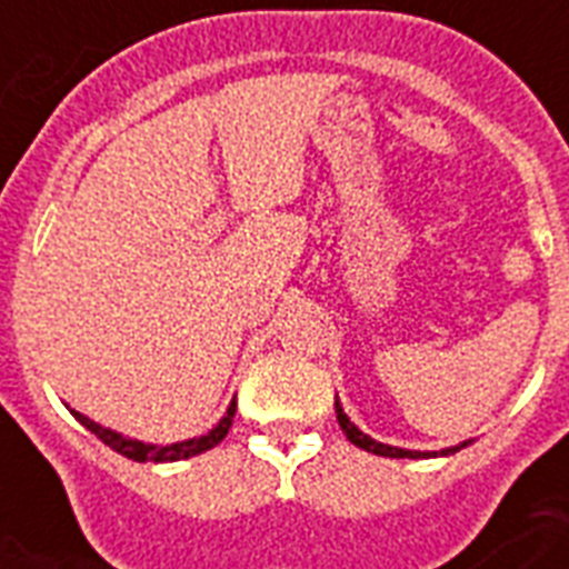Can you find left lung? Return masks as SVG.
<instances>
[{
	"instance_id": "1",
	"label": "left lung",
	"mask_w": 569,
	"mask_h": 569,
	"mask_svg": "<svg viewBox=\"0 0 569 569\" xmlns=\"http://www.w3.org/2000/svg\"><path fill=\"white\" fill-rule=\"evenodd\" d=\"M337 419H339V428H342V433H346L348 440L355 442L357 449H366L372 451V455H380V458H449V455H455V451L467 449L469 442L472 440H463L458 442V446H449V449H440V451H413V449H398V446H387V442H378L372 440L369 433H363L360 428H357L351 419L346 416V410H342V405H339V396H337Z\"/></svg>"
}]
</instances>
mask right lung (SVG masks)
<instances>
[{
	"label": "right lung",
	"instance_id": "right-lung-1",
	"mask_svg": "<svg viewBox=\"0 0 569 569\" xmlns=\"http://www.w3.org/2000/svg\"><path fill=\"white\" fill-rule=\"evenodd\" d=\"M70 413L79 419V422L88 428L91 433H97L109 449H114L118 455L129 460H138V463H171V460H189L194 455H203V451L214 449L218 442L227 437L232 425V416H236V398L230 401L227 407V413L221 416V422L212 425V431L200 433V437H191V440H182V442H168V446H159V442H144V440H136V437H123L120 431H111V428H102L100 422H93L88 419L84 413L79 410H70Z\"/></svg>",
	"mask_w": 569,
	"mask_h": 569
}]
</instances>
